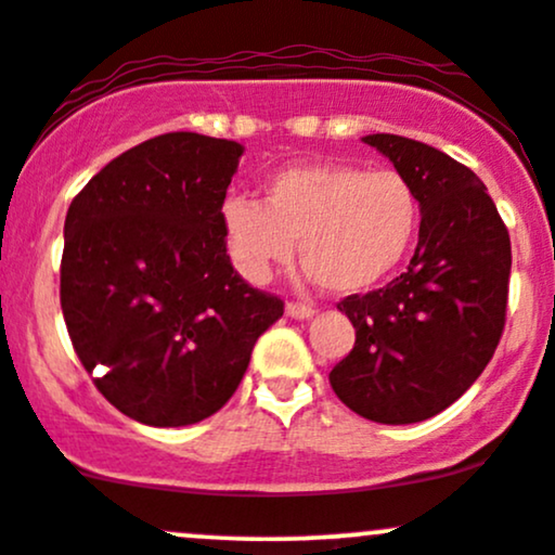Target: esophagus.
<instances>
[{
    "instance_id": "1",
    "label": "esophagus",
    "mask_w": 555,
    "mask_h": 555,
    "mask_svg": "<svg viewBox=\"0 0 555 555\" xmlns=\"http://www.w3.org/2000/svg\"><path fill=\"white\" fill-rule=\"evenodd\" d=\"M286 315L295 318V321H310L315 315L313 305H299V302H289L286 305Z\"/></svg>"
}]
</instances>
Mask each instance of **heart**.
I'll return each instance as SVG.
<instances>
[{
    "label": "heart",
    "instance_id": "heart-1",
    "mask_svg": "<svg viewBox=\"0 0 555 555\" xmlns=\"http://www.w3.org/2000/svg\"><path fill=\"white\" fill-rule=\"evenodd\" d=\"M420 203L397 169L295 164L273 171L263 197L221 206L227 256L242 279L266 284L295 253L334 295H360L401 263L415 240Z\"/></svg>",
    "mask_w": 555,
    "mask_h": 555
}]
</instances>
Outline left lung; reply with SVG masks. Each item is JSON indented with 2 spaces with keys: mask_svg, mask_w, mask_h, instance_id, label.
<instances>
[{
  "mask_svg": "<svg viewBox=\"0 0 555 555\" xmlns=\"http://www.w3.org/2000/svg\"><path fill=\"white\" fill-rule=\"evenodd\" d=\"M415 190V256L384 289L341 299L354 347L328 373L360 417L423 423L475 384L506 321L512 242L480 177L433 145L388 132L362 138Z\"/></svg>",
  "mask_w": 555,
  "mask_h": 555,
  "instance_id": "1",
  "label": "left lung"
}]
</instances>
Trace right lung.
<instances>
[{
  "label": "right lung",
  "instance_id": "add662e5",
  "mask_svg": "<svg viewBox=\"0 0 555 555\" xmlns=\"http://www.w3.org/2000/svg\"><path fill=\"white\" fill-rule=\"evenodd\" d=\"M245 154L234 140L167 132L106 164L69 203L60 299L93 384L127 417L182 428L237 391L284 302L227 256L221 206Z\"/></svg>",
  "mask_w": 555,
  "mask_h": 555
}]
</instances>
